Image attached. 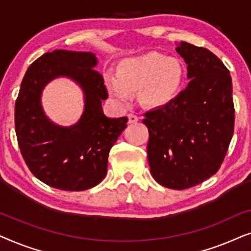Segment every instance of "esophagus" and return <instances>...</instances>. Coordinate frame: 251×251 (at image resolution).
Segmentation results:
<instances>
[{
    "instance_id": "34e87169",
    "label": "esophagus",
    "mask_w": 251,
    "mask_h": 251,
    "mask_svg": "<svg viewBox=\"0 0 251 251\" xmlns=\"http://www.w3.org/2000/svg\"><path fill=\"white\" fill-rule=\"evenodd\" d=\"M128 120H129L130 125H133V123L138 122L139 118H138V116H137V115H135V114H129V115H128Z\"/></svg>"
}]
</instances>
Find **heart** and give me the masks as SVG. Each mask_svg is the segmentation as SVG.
<instances>
[{
	"label": "heart",
	"instance_id": "1",
	"mask_svg": "<svg viewBox=\"0 0 251 251\" xmlns=\"http://www.w3.org/2000/svg\"><path fill=\"white\" fill-rule=\"evenodd\" d=\"M185 77L183 61L162 53L128 57L118 64L115 75L106 76V88L116 101L128 102L131 92L147 107L169 104L179 94Z\"/></svg>",
	"mask_w": 251,
	"mask_h": 251
}]
</instances>
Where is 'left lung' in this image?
<instances>
[{"label":"left lung","instance_id":"1","mask_svg":"<svg viewBox=\"0 0 251 251\" xmlns=\"http://www.w3.org/2000/svg\"><path fill=\"white\" fill-rule=\"evenodd\" d=\"M187 65V87L169 104L147 112L151 174L164 187L184 190L217 173L234 130L232 77L211 51L176 43Z\"/></svg>","mask_w":251,"mask_h":251}]
</instances>
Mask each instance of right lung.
Returning <instances> with one entry per match:
<instances>
[{
  "label": "right lung",
  "mask_w": 251,
  "mask_h": 251,
  "mask_svg": "<svg viewBox=\"0 0 251 251\" xmlns=\"http://www.w3.org/2000/svg\"><path fill=\"white\" fill-rule=\"evenodd\" d=\"M98 59L85 51L53 50L27 68L15 106L19 149L37 179L63 191H84L107 173L108 154L126 128L128 119L108 118L104 78L95 70ZM66 77L84 94V112L74 125L54 124L44 112L42 94L51 80Z\"/></svg>",
  "instance_id": "obj_1"
}]
</instances>
